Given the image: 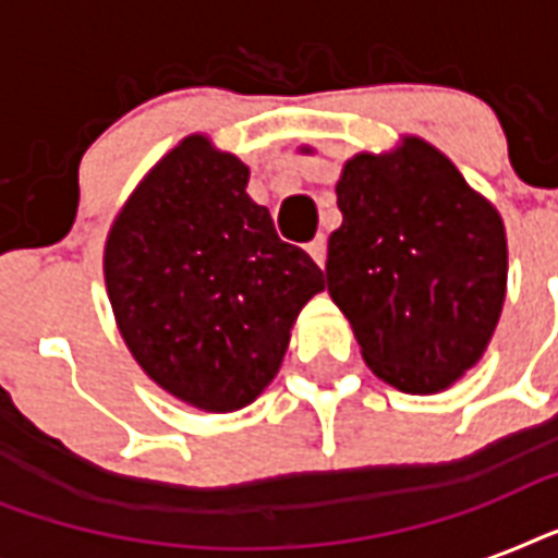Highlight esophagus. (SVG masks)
I'll return each mask as SVG.
<instances>
[{
	"label": "esophagus",
	"instance_id": "1",
	"mask_svg": "<svg viewBox=\"0 0 558 558\" xmlns=\"http://www.w3.org/2000/svg\"><path fill=\"white\" fill-rule=\"evenodd\" d=\"M306 252H310V257H313V260L324 269V263H327V236L324 234L315 236L313 243L306 245Z\"/></svg>",
	"mask_w": 558,
	"mask_h": 558
}]
</instances>
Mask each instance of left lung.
<instances>
[{
    "mask_svg": "<svg viewBox=\"0 0 558 558\" xmlns=\"http://www.w3.org/2000/svg\"><path fill=\"white\" fill-rule=\"evenodd\" d=\"M336 196L341 226L327 243V292L365 365L402 393L451 388L484 359L507 298L498 208L420 135L356 153Z\"/></svg>",
    "mask_w": 558,
    "mask_h": 558,
    "instance_id": "obj_1",
    "label": "left lung"
}]
</instances>
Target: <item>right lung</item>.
Here are the masks:
<instances>
[{
	"label": "right lung",
	"mask_w": 558,
	"mask_h": 558,
	"mask_svg": "<svg viewBox=\"0 0 558 558\" xmlns=\"http://www.w3.org/2000/svg\"><path fill=\"white\" fill-rule=\"evenodd\" d=\"M245 187L248 165L210 135H185L126 196L104 245L126 350L165 393L208 414L269 388L324 289L313 257L280 240Z\"/></svg>",
	"instance_id": "right-lung-1"
}]
</instances>
